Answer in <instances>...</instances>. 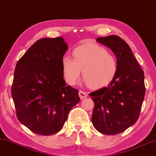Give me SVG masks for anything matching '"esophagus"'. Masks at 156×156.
I'll list each match as a JSON object with an SVG mask.
<instances>
[{
  "label": "esophagus",
  "mask_w": 156,
  "mask_h": 156,
  "mask_svg": "<svg viewBox=\"0 0 156 156\" xmlns=\"http://www.w3.org/2000/svg\"><path fill=\"white\" fill-rule=\"evenodd\" d=\"M78 94H79V97H80V98L81 99H85L86 97H87V94L85 92H83L82 90H80L78 92Z\"/></svg>",
  "instance_id": "esophagus-1"
}]
</instances>
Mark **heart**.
<instances>
[{
  "label": "heart",
  "mask_w": 156,
  "mask_h": 156,
  "mask_svg": "<svg viewBox=\"0 0 156 156\" xmlns=\"http://www.w3.org/2000/svg\"><path fill=\"white\" fill-rule=\"evenodd\" d=\"M73 58L64 56L62 60L65 80L73 85L83 70V77L92 89L108 85L115 76L118 62L113 53L98 44L87 43L73 50Z\"/></svg>",
  "instance_id": "heart-1"
}]
</instances>
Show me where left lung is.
<instances>
[{
    "label": "left lung",
    "instance_id": "obj_1",
    "mask_svg": "<svg viewBox=\"0 0 156 156\" xmlns=\"http://www.w3.org/2000/svg\"><path fill=\"white\" fill-rule=\"evenodd\" d=\"M97 41L114 53L118 70L108 87L90 94L94 103L92 122L97 131L113 135L138 120L146 92L144 74L131 48L119 36L99 37Z\"/></svg>",
    "mask_w": 156,
    "mask_h": 156
}]
</instances>
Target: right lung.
<instances>
[{"instance_id": "right-lung-1", "label": "right lung", "mask_w": 156, "mask_h": 156, "mask_svg": "<svg viewBox=\"0 0 156 156\" xmlns=\"http://www.w3.org/2000/svg\"><path fill=\"white\" fill-rule=\"evenodd\" d=\"M68 49L63 38L37 41L19 60L11 94L18 120L40 135L57 133L80 99L66 85L62 60Z\"/></svg>"}]
</instances>
